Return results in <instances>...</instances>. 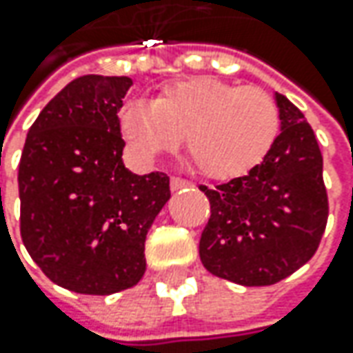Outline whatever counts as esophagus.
<instances>
[{
	"label": "esophagus",
	"instance_id": "obj_1",
	"mask_svg": "<svg viewBox=\"0 0 353 353\" xmlns=\"http://www.w3.org/2000/svg\"><path fill=\"white\" fill-rule=\"evenodd\" d=\"M188 186H192V183H188L186 179H181V176H172V179H170V190H172V192L183 190V188H188Z\"/></svg>",
	"mask_w": 353,
	"mask_h": 353
}]
</instances>
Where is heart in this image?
Segmentation results:
<instances>
[{"instance_id":"1","label":"heart","mask_w":353,"mask_h":353,"mask_svg":"<svg viewBox=\"0 0 353 353\" xmlns=\"http://www.w3.org/2000/svg\"><path fill=\"white\" fill-rule=\"evenodd\" d=\"M117 129L147 161L174 153L186 137L192 167L214 181H230L263 163L277 141L281 116L265 90L196 76L167 84L151 102L123 103Z\"/></svg>"}]
</instances>
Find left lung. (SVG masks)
<instances>
[{"label":"left lung","mask_w":353,"mask_h":353,"mask_svg":"<svg viewBox=\"0 0 353 353\" xmlns=\"http://www.w3.org/2000/svg\"><path fill=\"white\" fill-rule=\"evenodd\" d=\"M281 133L263 163L214 188L200 261L243 287L275 285L314 255L328 220L322 153L303 112L275 94Z\"/></svg>","instance_id":"8db88e82"}]
</instances>
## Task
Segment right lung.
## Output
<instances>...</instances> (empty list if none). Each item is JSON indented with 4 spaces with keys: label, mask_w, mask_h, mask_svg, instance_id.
Masks as SVG:
<instances>
[{
    "label": "right lung",
    "mask_w": 353,
    "mask_h": 353,
    "mask_svg": "<svg viewBox=\"0 0 353 353\" xmlns=\"http://www.w3.org/2000/svg\"><path fill=\"white\" fill-rule=\"evenodd\" d=\"M133 80L80 76L43 108L19 163L21 237L52 283L80 294L129 289L145 237L170 198L165 172L123 165L117 112Z\"/></svg>",
    "instance_id": "obj_1"
}]
</instances>
